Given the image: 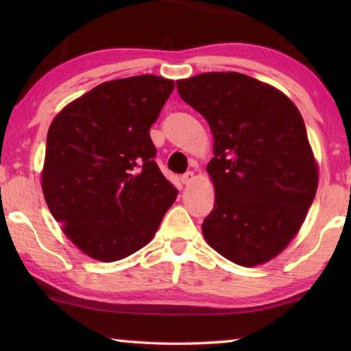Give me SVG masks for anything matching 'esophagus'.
Masks as SVG:
<instances>
[{"mask_svg":"<svg viewBox=\"0 0 351 351\" xmlns=\"http://www.w3.org/2000/svg\"><path fill=\"white\" fill-rule=\"evenodd\" d=\"M193 178H195L193 171H187V173H184V175L181 176V182L184 184V186H189V184L193 181Z\"/></svg>","mask_w":351,"mask_h":351,"instance_id":"34e87169","label":"esophagus"}]
</instances>
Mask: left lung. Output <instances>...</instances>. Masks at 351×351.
Returning a JSON list of instances; mask_svg holds the SVG:
<instances>
[{
  "instance_id": "left-lung-1",
  "label": "left lung",
  "mask_w": 351,
  "mask_h": 351,
  "mask_svg": "<svg viewBox=\"0 0 351 351\" xmlns=\"http://www.w3.org/2000/svg\"><path fill=\"white\" fill-rule=\"evenodd\" d=\"M176 88L213 134L215 204L204 239L237 265L265 263L299 232L317 190L304 119L285 94L240 73L199 74Z\"/></svg>"
}]
</instances>
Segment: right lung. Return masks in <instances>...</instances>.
Returning <instances> with one entry per match:
<instances>
[{
    "label": "right lung",
    "instance_id": "obj_1",
    "mask_svg": "<svg viewBox=\"0 0 351 351\" xmlns=\"http://www.w3.org/2000/svg\"><path fill=\"white\" fill-rule=\"evenodd\" d=\"M173 80L138 75L100 83L63 108L46 139V204L90 257L125 258L153 239L178 190L154 162L150 127Z\"/></svg>",
    "mask_w": 351,
    "mask_h": 351
}]
</instances>
